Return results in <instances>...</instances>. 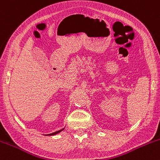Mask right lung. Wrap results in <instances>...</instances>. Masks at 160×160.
Instances as JSON below:
<instances>
[{"label":"right lung","mask_w":160,"mask_h":160,"mask_svg":"<svg viewBox=\"0 0 160 160\" xmlns=\"http://www.w3.org/2000/svg\"><path fill=\"white\" fill-rule=\"evenodd\" d=\"M64 129H65V128H63V129H62L58 130V131H56V132H55L50 133V134H47V135H46V136H55V135L58 134V133H59V132H62V131H63Z\"/></svg>","instance_id":"right-lung-1"}]
</instances>
